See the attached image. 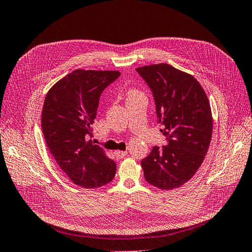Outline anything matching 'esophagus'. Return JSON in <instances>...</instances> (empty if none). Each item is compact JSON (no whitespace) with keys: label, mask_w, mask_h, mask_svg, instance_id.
<instances>
[{"label":"esophagus","mask_w":252,"mask_h":252,"mask_svg":"<svg viewBox=\"0 0 252 252\" xmlns=\"http://www.w3.org/2000/svg\"><path fill=\"white\" fill-rule=\"evenodd\" d=\"M114 155L116 156V158H118V159H123V158H125L126 155H127V152H123V151H115L114 152Z\"/></svg>","instance_id":"1"}]
</instances>
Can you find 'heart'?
<instances>
[{"instance_id":"obj_1","label":"heart","mask_w":252,"mask_h":252,"mask_svg":"<svg viewBox=\"0 0 252 252\" xmlns=\"http://www.w3.org/2000/svg\"><path fill=\"white\" fill-rule=\"evenodd\" d=\"M141 96L144 97L143 92H141L140 90H138V89L132 88V89H129L127 91V99L128 98H134V97H141Z\"/></svg>"}]
</instances>
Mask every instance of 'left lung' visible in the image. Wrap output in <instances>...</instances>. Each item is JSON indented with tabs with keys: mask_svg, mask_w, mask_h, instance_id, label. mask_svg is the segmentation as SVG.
Returning a JSON list of instances; mask_svg holds the SVG:
<instances>
[{
	"mask_svg": "<svg viewBox=\"0 0 252 252\" xmlns=\"http://www.w3.org/2000/svg\"><path fill=\"white\" fill-rule=\"evenodd\" d=\"M153 91L167 145L154 146L141 161L148 184L162 190L190 181L208 153L213 117L208 96L192 74L167 63L136 68Z\"/></svg>",
	"mask_w": 252,
	"mask_h": 252,
	"instance_id": "1",
	"label": "left lung"
}]
</instances>
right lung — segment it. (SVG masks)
<instances>
[{"mask_svg": "<svg viewBox=\"0 0 252 252\" xmlns=\"http://www.w3.org/2000/svg\"><path fill=\"white\" fill-rule=\"evenodd\" d=\"M119 76L118 70L76 69L45 95L41 127L46 145L60 169L80 187L98 188L115 176V162L90 137L101 92Z\"/></svg>", "mask_w": 252, "mask_h": 252, "instance_id": "obj_1", "label": "right lung"}]
</instances>
